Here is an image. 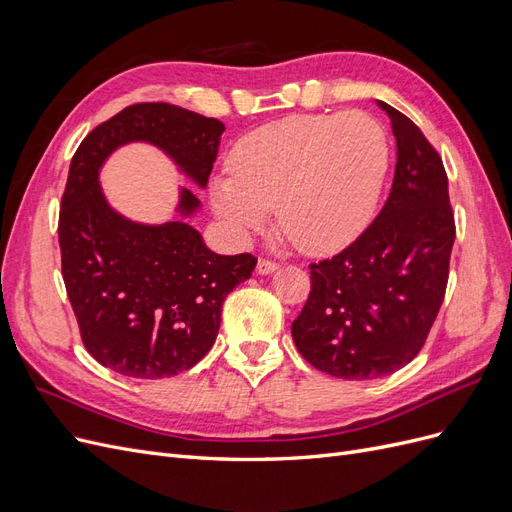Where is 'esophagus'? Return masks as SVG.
Here are the masks:
<instances>
[{
    "label": "esophagus",
    "instance_id": "1",
    "mask_svg": "<svg viewBox=\"0 0 512 512\" xmlns=\"http://www.w3.org/2000/svg\"><path fill=\"white\" fill-rule=\"evenodd\" d=\"M277 269V262L271 260V258H260L258 265H256V271L260 275H267V273H273Z\"/></svg>",
    "mask_w": 512,
    "mask_h": 512
}]
</instances>
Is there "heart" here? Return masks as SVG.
I'll use <instances>...</instances> for the list:
<instances>
[{
  "instance_id": "obj_1",
  "label": "heart",
  "mask_w": 512,
  "mask_h": 512,
  "mask_svg": "<svg viewBox=\"0 0 512 512\" xmlns=\"http://www.w3.org/2000/svg\"><path fill=\"white\" fill-rule=\"evenodd\" d=\"M389 168L380 123L359 111L288 115L243 136L230 175L213 181L220 218L239 235L271 207L284 235L307 254L352 243L374 218Z\"/></svg>"
}]
</instances>
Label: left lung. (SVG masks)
I'll list each match as a JSON object with an SVG mask.
<instances>
[{"mask_svg": "<svg viewBox=\"0 0 512 512\" xmlns=\"http://www.w3.org/2000/svg\"><path fill=\"white\" fill-rule=\"evenodd\" d=\"M389 198L359 237L309 265L312 290L292 339L303 359L344 380L389 376L425 346L448 284L455 213L440 153L397 108Z\"/></svg>", "mask_w": 512, "mask_h": 512, "instance_id": "obj_1", "label": "left lung"}]
</instances>
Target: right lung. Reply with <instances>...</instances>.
<instances>
[{
  "mask_svg": "<svg viewBox=\"0 0 512 512\" xmlns=\"http://www.w3.org/2000/svg\"><path fill=\"white\" fill-rule=\"evenodd\" d=\"M224 123L175 104L138 102L91 130L76 149L59 209L61 275L94 359L121 376L158 380L194 367L211 350L222 303L256 267V256L207 250L185 222L143 226L106 205L98 168L123 143L162 147L207 185ZM198 198L181 192V213Z\"/></svg>",
  "mask_w": 512,
  "mask_h": 512,
  "instance_id": "right-lung-1",
  "label": "right lung"
}]
</instances>
